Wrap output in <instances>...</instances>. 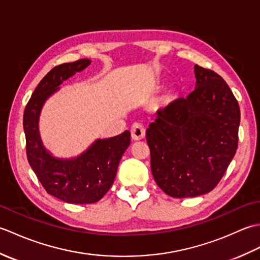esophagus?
<instances>
[{
    "label": "esophagus",
    "instance_id": "esophagus-1",
    "mask_svg": "<svg viewBox=\"0 0 260 260\" xmlns=\"http://www.w3.org/2000/svg\"><path fill=\"white\" fill-rule=\"evenodd\" d=\"M131 136L133 141H142L145 137V128L141 124H134L131 128Z\"/></svg>",
    "mask_w": 260,
    "mask_h": 260
}]
</instances>
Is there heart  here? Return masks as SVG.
I'll use <instances>...</instances> for the list:
<instances>
[{
    "instance_id": "heart-1",
    "label": "heart",
    "mask_w": 260,
    "mask_h": 260,
    "mask_svg": "<svg viewBox=\"0 0 260 260\" xmlns=\"http://www.w3.org/2000/svg\"><path fill=\"white\" fill-rule=\"evenodd\" d=\"M161 85V81L158 79H154L151 81V89H156ZM176 98H178V92L173 88H167L163 90L159 95L154 99L151 104V109L153 112H161V110L168 109L169 107L172 106L175 103Z\"/></svg>"
}]
</instances>
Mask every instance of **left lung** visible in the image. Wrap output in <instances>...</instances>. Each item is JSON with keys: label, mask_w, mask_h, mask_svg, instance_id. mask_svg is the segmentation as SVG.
<instances>
[{"label": "left lung", "mask_w": 260, "mask_h": 260, "mask_svg": "<svg viewBox=\"0 0 260 260\" xmlns=\"http://www.w3.org/2000/svg\"><path fill=\"white\" fill-rule=\"evenodd\" d=\"M196 87L158 113L146 131L156 184L173 198L212 191L238 146L240 109L218 74L194 66Z\"/></svg>", "instance_id": "obj_1"}]
</instances>
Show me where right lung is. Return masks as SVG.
I'll return each mask as SVG.
<instances>
[{
    "label": "right lung",
    "mask_w": 260,
    "mask_h": 260,
    "mask_svg": "<svg viewBox=\"0 0 260 260\" xmlns=\"http://www.w3.org/2000/svg\"><path fill=\"white\" fill-rule=\"evenodd\" d=\"M90 63L89 59H80L49 71L33 91L23 115L26 156L33 172L49 194L74 204L95 203L106 194L114 183L120 158L131 144V133L125 131L109 139H97L74 157L54 156L43 145L39 120L46 102L60 90L63 81Z\"/></svg>",
    "instance_id": "obj_1"
}]
</instances>
